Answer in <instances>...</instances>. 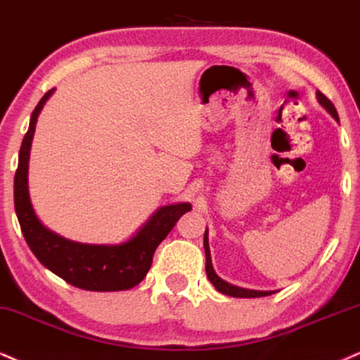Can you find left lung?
I'll return each instance as SVG.
<instances>
[{"instance_id": "left-lung-1", "label": "left lung", "mask_w": 360, "mask_h": 360, "mask_svg": "<svg viewBox=\"0 0 360 360\" xmlns=\"http://www.w3.org/2000/svg\"><path fill=\"white\" fill-rule=\"evenodd\" d=\"M317 98L321 101V105L323 108L329 112L332 117H334L337 122H339V115H337V110L332 101L327 98L326 95L321 91H317ZM203 247H205V255H207V264H205V270H207V277L208 281L214 283V287L217 290L221 292V294L230 295V297H242V299H252V297H265V295H272L274 292H262V290H248V288H242L237 285H232V283L221 281L219 275L215 274L214 267H212V257H210V248H208V232H205V237H203Z\"/></svg>"}]
</instances>
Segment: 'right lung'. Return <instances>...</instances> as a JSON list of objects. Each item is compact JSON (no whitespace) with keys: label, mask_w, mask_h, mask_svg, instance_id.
Returning <instances> with one entry per match:
<instances>
[{"label":"right lung","mask_w":360,"mask_h":360,"mask_svg":"<svg viewBox=\"0 0 360 360\" xmlns=\"http://www.w3.org/2000/svg\"><path fill=\"white\" fill-rule=\"evenodd\" d=\"M51 93L53 90L44 93L31 113L30 128L21 143L15 173V210L25 240L44 267L83 290L113 292L139 285L152 267L157 247L175 227L180 217L192 210V205L175 203L158 208L131 240L120 245H86L50 232L41 225L31 207L28 158L37 118Z\"/></svg>","instance_id":"1"}]
</instances>
